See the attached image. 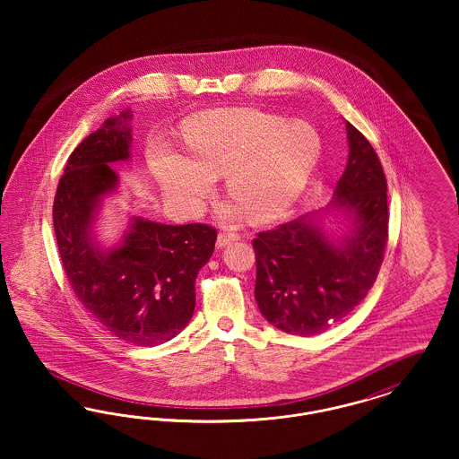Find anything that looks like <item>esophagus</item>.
<instances>
[{"mask_svg": "<svg viewBox=\"0 0 459 459\" xmlns=\"http://www.w3.org/2000/svg\"><path fill=\"white\" fill-rule=\"evenodd\" d=\"M234 240H238V236H236V234H219V238H217V246H219V247H225V246L232 244Z\"/></svg>", "mask_w": 459, "mask_h": 459, "instance_id": "esophagus-1", "label": "esophagus"}]
</instances>
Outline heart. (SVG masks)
Listing matches in <instances>:
<instances>
[{"label":"heart","mask_w":459,"mask_h":459,"mask_svg":"<svg viewBox=\"0 0 459 459\" xmlns=\"http://www.w3.org/2000/svg\"><path fill=\"white\" fill-rule=\"evenodd\" d=\"M184 154L160 153L154 175L165 193L195 212L212 195L215 178L255 221L277 219L303 195L315 172L322 141L305 122H290L260 109H219L199 115L186 127ZM227 219L239 215L225 208Z\"/></svg>","instance_id":"obj_1"}]
</instances>
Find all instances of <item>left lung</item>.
Returning <instances> with one entry per match:
<instances>
[{
	"mask_svg": "<svg viewBox=\"0 0 459 459\" xmlns=\"http://www.w3.org/2000/svg\"><path fill=\"white\" fill-rule=\"evenodd\" d=\"M350 156L333 197L253 240L255 298L263 316L294 335H316L359 305L378 275L389 234L387 180L368 139L346 122ZM335 214L341 233L323 225Z\"/></svg>",
	"mask_w": 459,
	"mask_h": 459,
	"instance_id": "8db88e82",
	"label": "left lung"
}]
</instances>
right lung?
I'll return each instance as SVG.
<instances>
[{
    "label": "right lung",
    "mask_w": 459,
    "mask_h": 459,
    "mask_svg": "<svg viewBox=\"0 0 459 459\" xmlns=\"http://www.w3.org/2000/svg\"><path fill=\"white\" fill-rule=\"evenodd\" d=\"M131 109L109 117L70 154L53 227L79 301L115 337L152 348L174 339L193 318L197 272L213 255L217 230L132 217L117 244L98 240L103 199L120 184L111 163L131 160Z\"/></svg>",
    "instance_id": "1"
}]
</instances>
